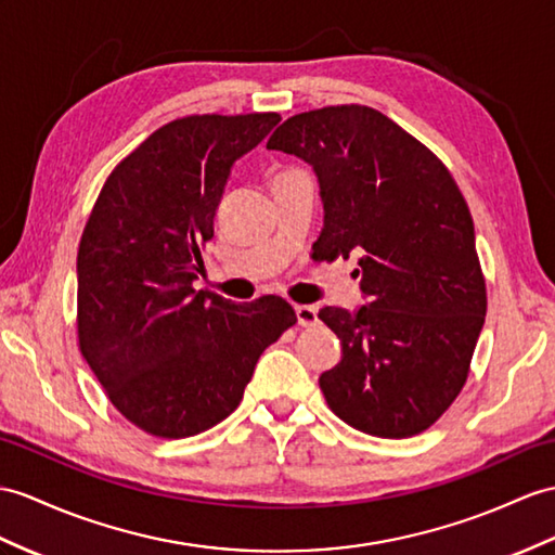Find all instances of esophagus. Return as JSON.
<instances>
[{"mask_svg":"<svg viewBox=\"0 0 555 555\" xmlns=\"http://www.w3.org/2000/svg\"><path fill=\"white\" fill-rule=\"evenodd\" d=\"M294 313L301 327H313L318 322V310L313 306H294Z\"/></svg>","mask_w":555,"mask_h":555,"instance_id":"obj_1","label":"esophagus"}]
</instances>
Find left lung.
Masks as SVG:
<instances>
[{"label": "left lung", "mask_w": 555, "mask_h": 555, "mask_svg": "<svg viewBox=\"0 0 555 555\" xmlns=\"http://www.w3.org/2000/svg\"><path fill=\"white\" fill-rule=\"evenodd\" d=\"M266 147L315 169L320 261L360 256L370 304L322 308L341 362L320 376L330 410L362 434L412 438L450 410L470 372L488 289L466 199L440 157L367 105L289 117Z\"/></svg>", "instance_id": "8db88e82"}]
</instances>
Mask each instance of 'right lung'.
<instances>
[{
    "label": "right lung",
    "mask_w": 555,
    "mask_h": 555,
    "mask_svg": "<svg viewBox=\"0 0 555 555\" xmlns=\"http://www.w3.org/2000/svg\"><path fill=\"white\" fill-rule=\"evenodd\" d=\"M278 113L188 115L107 176L77 251V344L115 410L155 438H191L231 414L263 350L296 324L280 296L195 292L233 162Z\"/></svg>",
    "instance_id": "add662e5"
}]
</instances>
